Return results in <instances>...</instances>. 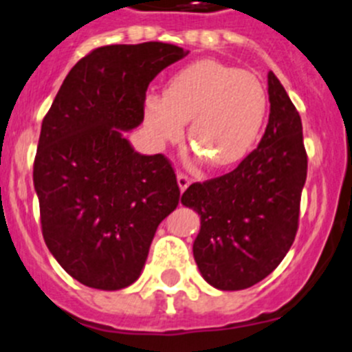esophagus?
Returning <instances> with one entry per match:
<instances>
[{"instance_id":"34e87169","label":"esophagus","mask_w":352,"mask_h":352,"mask_svg":"<svg viewBox=\"0 0 352 352\" xmlns=\"http://www.w3.org/2000/svg\"><path fill=\"white\" fill-rule=\"evenodd\" d=\"M190 184H191V179L186 175H181V173H179V175H177V186H179L181 193H183V191L186 190V188L190 186Z\"/></svg>"}]
</instances>
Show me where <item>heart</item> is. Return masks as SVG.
I'll return each instance as SVG.
<instances>
[{
    "instance_id": "heart-1",
    "label": "heart",
    "mask_w": 352,
    "mask_h": 352,
    "mask_svg": "<svg viewBox=\"0 0 352 352\" xmlns=\"http://www.w3.org/2000/svg\"><path fill=\"white\" fill-rule=\"evenodd\" d=\"M269 114V94L256 75L200 59L168 80L164 96L145 97L144 120L159 142L190 145L210 168L239 164L258 142Z\"/></svg>"
}]
</instances>
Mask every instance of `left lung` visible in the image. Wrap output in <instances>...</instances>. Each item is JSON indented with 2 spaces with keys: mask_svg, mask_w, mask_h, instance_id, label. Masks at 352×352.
<instances>
[{
  "mask_svg": "<svg viewBox=\"0 0 352 352\" xmlns=\"http://www.w3.org/2000/svg\"><path fill=\"white\" fill-rule=\"evenodd\" d=\"M269 124L258 147L228 175L195 183L181 204L200 215L193 256L201 277L221 291L255 286L283 262L298 231L306 181L299 113L269 73Z\"/></svg>",
  "mask_w": 352,
  "mask_h": 352,
  "instance_id": "8db88e82",
  "label": "left lung"
}]
</instances>
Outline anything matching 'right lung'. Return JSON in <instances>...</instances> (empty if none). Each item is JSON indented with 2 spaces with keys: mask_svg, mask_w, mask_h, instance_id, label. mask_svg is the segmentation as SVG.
<instances>
[{
  "mask_svg": "<svg viewBox=\"0 0 352 352\" xmlns=\"http://www.w3.org/2000/svg\"><path fill=\"white\" fill-rule=\"evenodd\" d=\"M188 54L166 43L97 47L66 75L41 128L34 188L47 248L83 286L128 287L179 201L162 154L135 152L147 87Z\"/></svg>",
  "mask_w": 352,
  "mask_h": 352,
  "instance_id": "1",
  "label": "right lung"
}]
</instances>
